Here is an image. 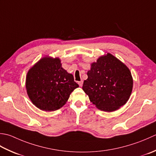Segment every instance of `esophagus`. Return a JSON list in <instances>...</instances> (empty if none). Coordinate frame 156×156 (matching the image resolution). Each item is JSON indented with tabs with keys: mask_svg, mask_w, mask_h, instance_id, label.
I'll use <instances>...</instances> for the list:
<instances>
[{
	"mask_svg": "<svg viewBox=\"0 0 156 156\" xmlns=\"http://www.w3.org/2000/svg\"><path fill=\"white\" fill-rule=\"evenodd\" d=\"M83 81L82 80L78 82V84H79V86H80V87H81L82 85H83Z\"/></svg>",
	"mask_w": 156,
	"mask_h": 156,
	"instance_id": "obj_1",
	"label": "esophagus"
}]
</instances>
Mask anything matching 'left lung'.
<instances>
[{"label": "left lung", "instance_id": "obj_1", "mask_svg": "<svg viewBox=\"0 0 156 156\" xmlns=\"http://www.w3.org/2000/svg\"><path fill=\"white\" fill-rule=\"evenodd\" d=\"M82 89L92 104L105 112L119 109L129 100L133 77L127 66L108 53L91 65Z\"/></svg>", "mask_w": 156, "mask_h": 156}]
</instances>
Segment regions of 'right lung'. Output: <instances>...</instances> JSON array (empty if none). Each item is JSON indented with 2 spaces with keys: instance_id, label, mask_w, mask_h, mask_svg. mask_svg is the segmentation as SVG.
Returning a JSON list of instances; mask_svg holds the SVG:
<instances>
[{
  "instance_id": "add662e5",
  "label": "right lung",
  "mask_w": 156,
  "mask_h": 156,
  "mask_svg": "<svg viewBox=\"0 0 156 156\" xmlns=\"http://www.w3.org/2000/svg\"><path fill=\"white\" fill-rule=\"evenodd\" d=\"M30 100L44 111H55L67 101L79 87L73 76L62 67L58 58L44 57L27 72L25 82Z\"/></svg>"
}]
</instances>
